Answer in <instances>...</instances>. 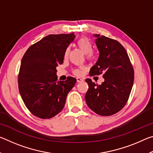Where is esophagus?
I'll return each mask as SVG.
<instances>
[{
  "label": "esophagus",
  "mask_w": 153,
  "mask_h": 153,
  "mask_svg": "<svg viewBox=\"0 0 153 153\" xmlns=\"http://www.w3.org/2000/svg\"><path fill=\"white\" fill-rule=\"evenodd\" d=\"M76 79H77V82H82L84 81V79L80 78V77H77Z\"/></svg>",
  "instance_id": "esophagus-1"
}]
</instances>
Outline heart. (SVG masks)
I'll use <instances>...</instances> for the list:
<instances>
[{"mask_svg": "<svg viewBox=\"0 0 153 153\" xmlns=\"http://www.w3.org/2000/svg\"><path fill=\"white\" fill-rule=\"evenodd\" d=\"M77 46L80 50L82 51L84 54H86V57L89 59H93L94 57V53L92 52V46L91 42H90L89 40H88L86 38H82L77 42ZM69 53V50L67 49L65 51V55L67 56V54ZM83 67H80L79 69H77L74 71V73L77 76H80L82 74L83 72Z\"/></svg>", "mask_w": 153, "mask_h": 153, "instance_id": "heart-1", "label": "heart"}]
</instances>
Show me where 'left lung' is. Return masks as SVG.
<instances>
[{
  "mask_svg": "<svg viewBox=\"0 0 153 153\" xmlns=\"http://www.w3.org/2000/svg\"><path fill=\"white\" fill-rule=\"evenodd\" d=\"M99 52L90 76L103 74V82L96 85L86 79L88 90L85 96L90 109L102 116L117 113L125 106L134 84V69L126 49L117 40L93 34Z\"/></svg>",
  "mask_w": 153,
  "mask_h": 153,
  "instance_id": "left-lung-1",
  "label": "left lung"
}]
</instances>
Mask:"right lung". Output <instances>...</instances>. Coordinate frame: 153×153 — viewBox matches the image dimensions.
<instances>
[{
    "label": "right lung",
    "mask_w": 153,
    "mask_h": 153,
    "mask_svg": "<svg viewBox=\"0 0 153 153\" xmlns=\"http://www.w3.org/2000/svg\"><path fill=\"white\" fill-rule=\"evenodd\" d=\"M75 37L74 33L48 35L31 46L23 56L18 77L19 93L36 117L50 119L60 113L76 84L74 77L59 82L56 76V67L63 63L66 49Z\"/></svg>",
    "instance_id": "right-lung-1"
}]
</instances>
